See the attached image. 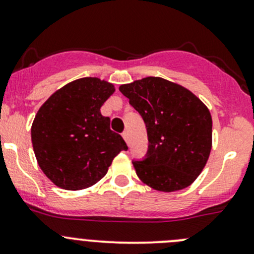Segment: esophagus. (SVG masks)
<instances>
[{
  "label": "esophagus",
  "mask_w": 254,
  "mask_h": 254,
  "mask_svg": "<svg viewBox=\"0 0 254 254\" xmlns=\"http://www.w3.org/2000/svg\"><path fill=\"white\" fill-rule=\"evenodd\" d=\"M122 136L124 137L125 141L129 142V132H127V131H124V132H123V134H122Z\"/></svg>",
  "instance_id": "1"
}]
</instances>
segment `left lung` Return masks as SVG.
<instances>
[{
	"instance_id": "obj_1",
	"label": "left lung",
	"mask_w": 254,
	"mask_h": 254,
	"mask_svg": "<svg viewBox=\"0 0 254 254\" xmlns=\"http://www.w3.org/2000/svg\"><path fill=\"white\" fill-rule=\"evenodd\" d=\"M119 91L141 115L147 131V152L132 160L139 178L161 191L190 186L211 150L209 109L190 91L160 77L123 84Z\"/></svg>"
}]
</instances>
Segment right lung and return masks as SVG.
<instances>
[{
	"mask_svg": "<svg viewBox=\"0 0 254 254\" xmlns=\"http://www.w3.org/2000/svg\"><path fill=\"white\" fill-rule=\"evenodd\" d=\"M112 83L96 77L70 82L40 107L32 125L35 157L45 176L67 190L88 188L106 176L112 161L127 146L111 130L101 107Z\"/></svg>",
	"mask_w": 254,
	"mask_h": 254,
	"instance_id": "add662e5",
	"label": "right lung"
}]
</instances>
